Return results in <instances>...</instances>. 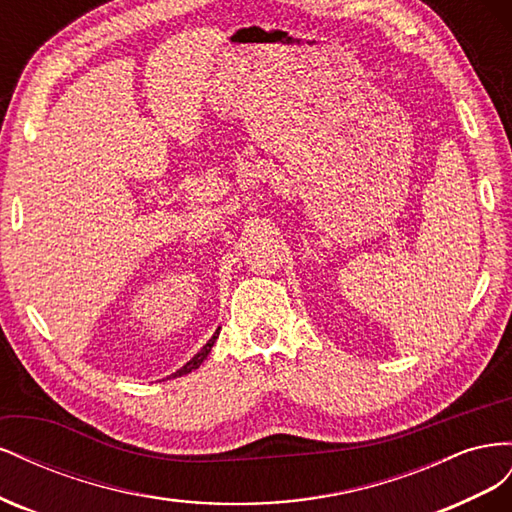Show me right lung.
I'll list each match as a JSON object with an SVG mask.
<instances>
[{"label": "right lung", "mask_w": 512, "mask_h": 512, "mask_svg": "<svg viewBox=\"0 0 512 512\" xmlns=\"http://www.w3.org/2000/svg\"><path fill=\"white\" fill-rule=\"evenodd\" d=\"M218 335H220V329L218 331H215V335L209 339V342L203 346V350H200L196 356H194V359L190 361V363H185L179 371H175V374H173V378H177V376H183V374H190V371L192 369H198L200 367V363H203L205 359H207V354L211 352V346L215 344V339H218Z\"/></svg>", "instance_id": "add662e5"}]
</instances>
